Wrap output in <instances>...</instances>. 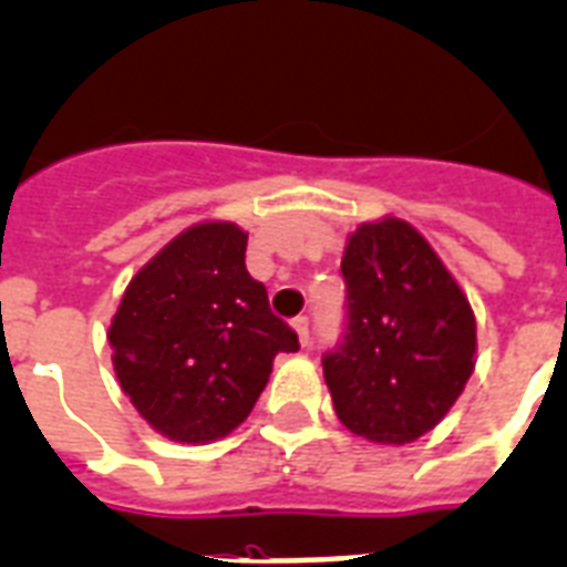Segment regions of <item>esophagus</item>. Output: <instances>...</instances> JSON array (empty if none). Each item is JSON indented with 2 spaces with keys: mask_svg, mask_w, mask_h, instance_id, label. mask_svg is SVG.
I'll list each match as a JSON object with an SVG mask.
<instances>
[{
  "mask_svg": "<svg viewBox=\"0 0 567 567\" xmlns=\"http://www.w3.org/2000/svg\"><path fill=\"white\" fill-rule=\"evenodd\" d=\"M292 327L295 333H298V339H301V344H307V341H310V316L292 318Z\"/></svg>",
  "mask_w": 567,
  "mask_h": 567,
  "instance_id": "esophagus-1",
  "label": "esophagus"
}]
</instances>
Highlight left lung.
<instances>
[{"label": "left lung", "mask_w": 567, "mask_h": 567, "mask_svg": "<svg viewBox=\"0 0 567 567\" xmlns=\"http://www.w3.org/2000/svg\"><path fill=\"white\" fill-rule=\"evenodd\" d=\"M344 333L324 379L350 432L417 441L446 417L475 368V316L417 228L385 217L350 234L341 257Z\"/></svg>", "instance_id": "8db88e82"}]
</instances>
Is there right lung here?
Masks as SVG:
<instances>
[{
  "label": "right lung",
  "mask_w": 567,
  "mask_h": 567,
  "mask_svg": "<svg viewBox=\"0 0 567 567\" xmlns=\"http://www.w3.org/2000/svg\"><path fill=\"white\" fill-rule=\"evenodd\" d=\"M234 223L182 231L126 287L110 348L121 391L176 443L226 437L249 417L278 353L301 348L246 269Z\"/></svg>",
  "instance_id": "obj_1"
}]
</instances>
